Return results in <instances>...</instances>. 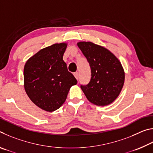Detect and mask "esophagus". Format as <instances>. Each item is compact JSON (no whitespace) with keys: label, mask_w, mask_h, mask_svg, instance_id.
Returning <instances> with one entry per match:
<instances>
[{"label":"esophagus","mask_w":153,"mask_h":153,"mask_svg":"<svg viewBox=\"0 0 153 153\" xmlns=\"http://www.w3.org/2000/svg\"><path fill=\"white\" fill-rule=\"evenodd\" d=\"M74 75L75 77H76V79L78 80L79 79V74L77 73V72H76V73L74 74Z\"/></svg>","instance_id":"esophagus-1"}]
</instances>
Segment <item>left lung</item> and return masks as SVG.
<instances>
[{"mask_svg": "<svg viewBox=\"0 0 153 153\" xmlns=\"http://www.w3.org/2000/svg\"><path fill=\"white\" fill-rule=\"evenodd\" d=\"M77 45L91 69V79L81 88L89 101L97 106L108 105L117 98L125 81V72L120 61L110 51L91 42Z\"/></svg>", "mask_w": 153, "mask_h": 153, "instance_id": "left-lung-1", "label": "left lung"}]
</instances>
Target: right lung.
<instances>
[{"mask_svg": "<svg viewBox=\"0 0 153 153\" xmlns=\"http://www.w3.org/2000/svg\"><path fill=\"white\" fill-rule=\"evenodd\" d=\"M67 43H56L31 56L24 69V88L30 99L48 112L60 108L77 84L63 59Z\"/></svg>", "mask_w": 153, "mask_h": 153, "instance_id": "obj_1", "label": "right lung"}]
</instances>
